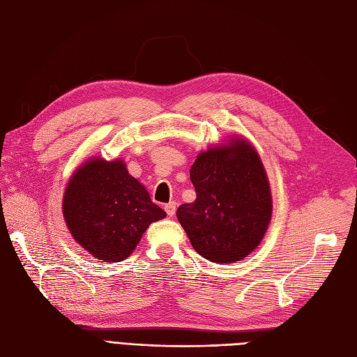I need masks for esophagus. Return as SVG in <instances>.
<instances>
[{
    "label": "esophagus",
    "mask_w": 357,
    "mask_h": 357,
    "mask_svg": "<svg viewBox=\"0 0 357 357\" xmlns=\"http://www.w3.org/2000/svg\"><path fill=\"white\" fill-rule=\"evenodd\" d=\"M165 211H167V214L169 215V218H172V215L176 214V202L174 201H171V202H168V204H165Z\"/></svg>",
    "instance_id": "esophagus-1"
}]
</instances>
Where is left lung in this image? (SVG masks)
I'll use <instances>...</instances> for the list:
<instances>
[{
  "label": "left lung",
  "mask_w": 357,
  "mask_h": 357,
  "mask_svg": "<svg viewBox=\"0 0 357 357\" xmlns=\"http://www.w3.org/2000/svg\"><path fill=\"white\" fill-rule=\"evenodd\" d=\"M197 199L181 204L177 219L192 247L210 262L234 264L261 244L273 215L266 171L243 137L211 147L190 168Z\"/></svg>",
  "instance_id": "8db88e82"
}]
</instances>
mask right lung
I'll return each mask as SVG.
<instances>
[{
    "instance_id": "1",
    "label": "right lung",
    "mask_w": 357,
    "mask_h": 357,
    "mask_svg": "<svg viewBox=\"0 0 357 357\" xmlns=\"http://www.w3.org/2000/svg\"><path fill=\"white\" fill-rule=\"evenodd\" d=\"M62 211L73 238L101 262L125 261L149 225L167 215L123 160L102 158L88 159L74 171Z\"/></svg>"
}]
</instances>
